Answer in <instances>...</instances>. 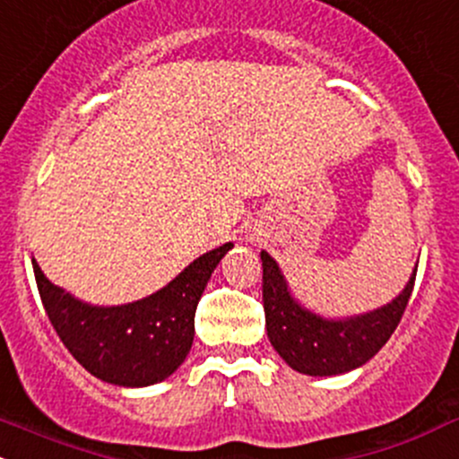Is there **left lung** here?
<instances>
[{
	"mask_svg": "<svg viewBox=\"0 0 459 459\" xmlns=\"http://www.w3.org/2000/svg\"><path fill=\"white\" fill-rule=\"evenodd\" d=\"M261 261L267 338L291 369L307 376H338L371 360L398 327L418 272L415 264L404 291L389 305L356 318L327 320L291 299L281 269L267 252H261Z\"/></svg>",
	"mask_w": 459,
	"mask_h": 459,
	"instance_id": "8db88e82",
	"label": "left lung"
}]
</instances>
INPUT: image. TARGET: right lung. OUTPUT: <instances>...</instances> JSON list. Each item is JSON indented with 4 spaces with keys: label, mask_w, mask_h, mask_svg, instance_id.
Returning a JSON list of instances; mask_svg holds the SVG:
<instances>
[{
    "label": "right lung",
    "mask_w": 459,
    "mask_h": 459,
    "mask_svg": "<svg viewBox=\"0 0 459 459\" xmlns=\"http://www.w3.org/2000/svg\"><path fill=\"white\" fill-rule=\"evenodd\" d=\"M231 243L203 254L168 287L121 307H92L55 287L32 261L37 290L56 335L94 377L119 386H148L181 367L195 340L203 290Z\"/></svg>",
    "instance_id": "right-lung-1"
}]
</instances>
